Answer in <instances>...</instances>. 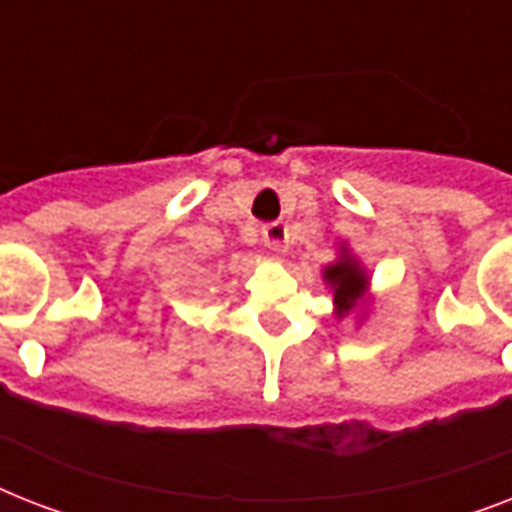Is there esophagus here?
<instances>
[{
    "label": "esophagus",
    "mask_w": 512,
    "mask_h": 512,
    "mask_svg": "<svg viewBox=\"0 0 512 512\" xmlns=\"http://www.w3.org/2000/svg\"><path fill=\"white\" fill-rule=\"evenodd\" d=\"M263 241L265 247L271 249V252H287L289 244V228L284 223H268L263 225Z\"/></svg>",
    "instance_id": "1"
}]
</instances>
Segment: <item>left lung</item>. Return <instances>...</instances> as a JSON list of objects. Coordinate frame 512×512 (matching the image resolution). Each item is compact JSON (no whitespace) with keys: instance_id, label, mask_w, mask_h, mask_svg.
Instances as JSON below:
<instances>
[{"instance_id":"8db88e82","label":"left lung","mask_w":512,"mask_h":512,"mask_svg":"<svg viewBox=\"0 0 512 512\" xmlns=\"http://www.w3.org/2000/svg\"><path fill=\"white\" fill-rule=\"evenodd\" d=\"M324 279L335 287V303H337V316H345L353 311V305L358 303V297L364 295L366 289V276L353 260L342 257L340 263L329 265Z\"/></svg>"}]
</instances>
